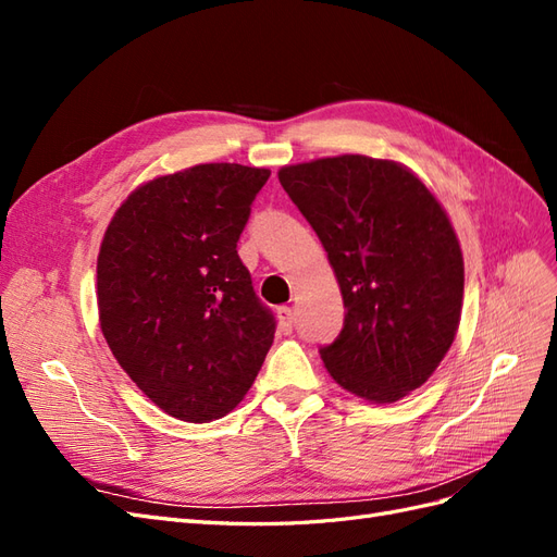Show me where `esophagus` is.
<instances>
[{
    "instance_id": "obj_1",
    "label": "esophagus",
    "mask_w": 557,
    "mask_h": 557,
    "mask_svg": "<svg viewBox=\"0 0 557 557\" xmlns=\"http://www.w3.org/2000/svg\"><path fill=\"white\" fill-rule=\"evenodd\" d=\"M276 318H278V330H281V334H290V332H293V325H295L293 309H290V307H278Z\"/></svg>"
}]
</instances>
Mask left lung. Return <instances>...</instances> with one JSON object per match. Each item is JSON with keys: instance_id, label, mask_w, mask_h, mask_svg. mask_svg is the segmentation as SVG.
<instances>
[{"instance_id": "obj_1", "label": "left lung", "mask_w": 557, "mask_h": 557, "mask_svg": "<svg viewBox=\"0 0 557 557\" xmlns=\"http://www.w3.org/2000/svg\"><path fill=\"white\" fill-rule=\"evenodd\" d=\"M339 281L346 318L320 348L348 393L391 404L423 385L460 325L465 264L444 207L407 166L367 156L281 166Z\"/></svg>"}]
</instances>
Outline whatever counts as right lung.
<instances>
[{
    "instance_id": "obj_1",
    "label": "right lung",
    "mask_w": 557,
    "mask_h": 557,
    "mask_svg": "<svg viewBox=\"0 0 557 557\" xmlns=\"http://www.w3.org/2000/svg\"><path fill=\"white\" fill-rule=\"evenodd\" d=\"M269 178L211 162L139 185L104 232L97 307L104 339L139 391L185 423L230 413L272 348L276 320L237 242Z\"/></svg>"
}]
</instances>
